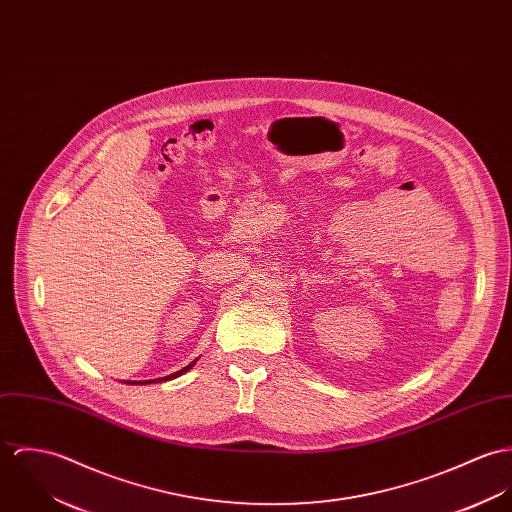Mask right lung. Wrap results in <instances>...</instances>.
<instances>
[{
    "label": "right lung",
    "mask_w": 512,
    "mask_h": 512,
    "mask_svg": "<svg viewBox=\"0 0 512 512\" xmlns=\"http://www.w3.org/2000/svg\"><path fill=\"white\" fill-rule=\"evenodd\" d=\"M194 363H196V359H194V361H192V363H190V365H186V367H184V369H180V371H176V373H172V375H169V377H161V379H155V381H157V383H161V381H169V379H176V377H180V375H182V373H186V371H188V369H192V365H194ZM127 383H129V381H127ZM145 383H153V381H145ZM145 383H141V385H145ZM131 385H133V383H131ZM135 385H137V383H135Z\"/></svg>",
    "instance_id": "add662e5"
}]
</instances>
